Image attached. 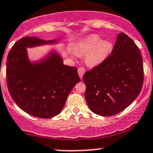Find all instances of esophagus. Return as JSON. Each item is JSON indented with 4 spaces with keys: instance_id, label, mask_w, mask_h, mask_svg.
Wrapping results in <instances>:
<instances>
[{
    "instance_id": "esophagus-1",
    "label": "esophagus",
    "mask_w": 153,
    "mask_h": 153,
    "mask_svg": "<svg viewBox=\"0 0 153 153\" xmlns=\"http://www.w3.org/2000/svg\"><path fill=\"white\" fill-rule=\"evenodd\" d=\"M85 72V69H84V68H78V75H79V76H80V79L82 78V76H83Z\"/></svg>"
}]
</instances>
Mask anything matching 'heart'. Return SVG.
I'll use <instances>...</instances> for the list:
<instances>
[{
	"mask_svg": "<svg viewBox=\"0 0 153 153\" xmlns=\"http://www.w3.org/2000/svg\"><path fill=\"white\" fill-rule=\"evenodd\" d=\"M112 45L106 39H100V36L94 34L84 39L75 49L78 55L85 56V61L89 66H98L102 64L109 55Z\"/></svg>",
	"mask_w": 153,
	"mask_h": 153,
	"instance_id": "1",
	"label": "heart"
}]
</instances>
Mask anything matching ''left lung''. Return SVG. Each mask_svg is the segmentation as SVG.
Listing matches in <instances>:
<instances>
[{
	"mask_svg": "<svg viewBox=\"0 0 153 153\" xmlns=\"http://www.w3.org/2000/svg\"><path fill=\"white\" fill-rule=\"evenodd\" d=\"M143 78L140 51L131 39L121 32L111 55L82 76L88 106L96 114H117L137 99Z\"/></svg>",
	"mask_w": 153,
	"mask_h": 153,
	"instance_id": "1",
	"label": "left lung"
}]
</instances>
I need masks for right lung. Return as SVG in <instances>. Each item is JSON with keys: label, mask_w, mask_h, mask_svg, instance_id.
<instances>
[{"label": "right lung", "mask_w": 153, "mask_h": 153, "mask_svg": "<svg viewBox=\"0 0 153 153\" xmlns=\"http://www.w3.org/2000/svg\"><path fill=\"white\" fill-rule=\"evenodd\" d=\"M59 42L58 39L26 36L14 44L7 57V85L12 99L23 111L39 118L58 115L80 80L77 68L63 64L62 55L55 49L39 59H29L27 48Z\"/></svg>", "instance_id": "right-lung-1"}]
</instances>
